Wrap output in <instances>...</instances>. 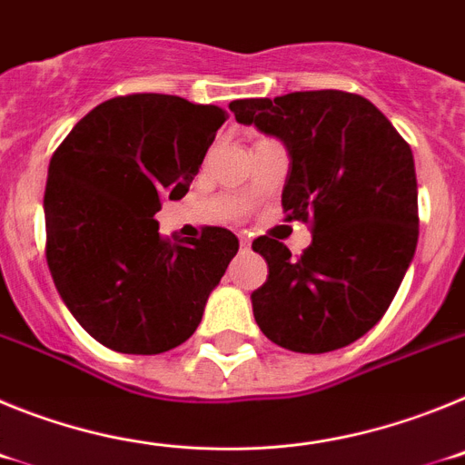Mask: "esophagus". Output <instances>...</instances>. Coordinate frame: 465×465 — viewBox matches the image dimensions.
<instances>
[{
  "label": "esophagus",
  "mask_w": 465,
  "mask_h": 465,
  "mask_svg": "<svg viewBox=\"0 0 465 465\" xmlns=\"http://www.w3.org/2000/svg\"><path fill=\"white\" fill-rule=\"evenodd\" d=\"M240 246L244 249V252H249V246H252V240L246 235H240Z\"/></svg>",
  "instance_id": "esophagus-1"
}]
</instances>
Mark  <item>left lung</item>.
I'll return each mask as SVG.
<instances>
[{"mask_svg": "<svg viewBox=\"0 0 465 465\" xmlns=\"http://www.w3.org/2000/svg\"><path fill=\"white\" fill-rule=\"evenodd\" d=\"M230 111L282 139L291 158L282 207L312 230L298 258L272 237L253 240L270 270L252 293L256 323L300 354L356 342L389 310L417 249L410 143L371 100L344 90L235 100Z\"/></svg>", "mask_w": 465, "mask_h": 465, "instance_id": "8db88e82", "label": "left lung"}]
</instances>
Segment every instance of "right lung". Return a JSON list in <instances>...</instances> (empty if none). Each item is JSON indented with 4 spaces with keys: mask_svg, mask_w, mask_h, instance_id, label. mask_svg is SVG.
<instances>
[{
    "mask_svg": "<svg viewBox=\"0 0 465 465\" xmlns=\"http://www.w3.org/2000/svg\"><path fill=\"white\" fill-rule=\"evenodd\" d=\"M225 111L176 94L102 102L74 125L48 165L46 261L74 319L121 354H163L200 326L240 242L158 232L163 200H182Z\"/></svg>",
    "mask_w": 465,
    "mask_h": 465,
    "instance_id": "right-lung-1",
    "label": "right lung"
}]
</instances>
